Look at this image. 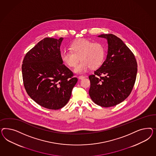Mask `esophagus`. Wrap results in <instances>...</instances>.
Instances as JSON below:
<instances>
[{
  "instance_id": "34e87169",
  "label": "esophagus",
  "mask_w": 156,
  "mask_h": 156,
  "mask_svg": "<svg viewBox=\"0 0 156 156\" xmlns=\"http://www.w3.org/2000/svg\"><path fill=\"white\" fill-rule=\"evenodd\" d=\"M85 76H78V78L80 79V80H83V78H85Z\"/></svg>"
}]
</instances>
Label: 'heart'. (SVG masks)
I'll list each match as a JSON object with an SVG mask.
<instances>
[{"instance_id": "1", "label": "heart", "mask_w": 156, "mask_h": 156, "mask_svg": "<svg viewBox=\"0 0 156 156\" xmlns=\"http://www.w3.org/2000/svg\"><path fill=\"white\" fill-rule=\"evenodd\" d=\"M71 51H64L61 55L62 62L69 67H75L79 60L80 63L74 71L83 73L90 68L95 69L101 66L105 56V48L99 42H94L85 38H81L72 43Z\"/></svg>"}]
</instances>
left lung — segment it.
<instances>
[{"label":"left lung","mask_w":156,"mask_h":156,"mask_svg":"<svg viewBox=\"0 0 156 156\" xmlns=\"http://www.w3.org/2000/svg\"><path fill=\"white\" fill-rule=\"evenodd\" d=\"M108 40L106 60L90 75L89 95L95 104L108 108L122 102L132 92L137 73V63L132 51L113 34H102Z\"/></svg>","instance_id":"obj_1"}]
</instances>
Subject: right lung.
I'll return each mask as SVG.
<instances>
[{
    "label": "right lung",
    "instance_id": "right-lung-1",
    "mask_svg": "<svg viewBox=\"0 0 156 156\" xmlns=\"http://www.w3.org/2000/svg\"><path fill=\"white\" fill-rule=\"evenodd\" d=\"M63 38H45L26 53L22 65L24 86L31 99L46 109L66 105L78 79L61 58Z\"/></svg>",
    "mask_w": 156,
    "mask_h": 156
}]
</instances>
